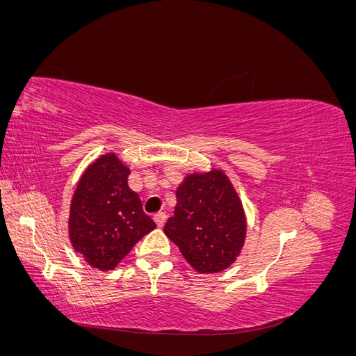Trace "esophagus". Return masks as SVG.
<instances>
[{"label":"esophagus","instance_id":"34e87169","mask_svg":"<svg viewBox=\"0 0 356 356\" xmlns=\"http://www.w3.org/2000/svg\"><path fill=\"white\" fill-rule=\"evenodd\" d=\"M154 221H156V224L159 225V227H163L165 221H166V213L165 212H157L154 215Z\"/></svg>","mask_w":356,"mask_h":356}]
</instances>
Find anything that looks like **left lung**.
I'll return each mask as SVG.
<instances>
[{"mask_svg": "<svg viewBox=\"0 0 356 356\" xmlns=\"http://www.w3.org/2000/svg\"><path fill=\"white\" fill-rule=\"evenodd\" d=\"M163 232L199 273H218L236 261L246 238V217L224 170L184 178Z\"/></svg>", "mask_w": 356, "mask_h": 356, "instance_id": "1", "label": "left lung"}]
</instances>
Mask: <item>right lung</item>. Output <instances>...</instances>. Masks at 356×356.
Instances as JSON below:
<instances>
[{
    "label": "right lung",
    "mask_w": 356,
    "mask_h": 356,
    "mask_svg": "<svg viewBox=\"0 0 356 356\" xmlns=\"http://www.w3.org/2000/svg\"><path fill=\"white\" fill-rule=\"evenodd\" d=\"M129 174L131 169L115 153H105L83 172L71 200V245L102 272L114 268L139 239L156 229L138 193L127 186Z\"/></svg>",
    "instance_id": "obj_1"
}]
</instances>
